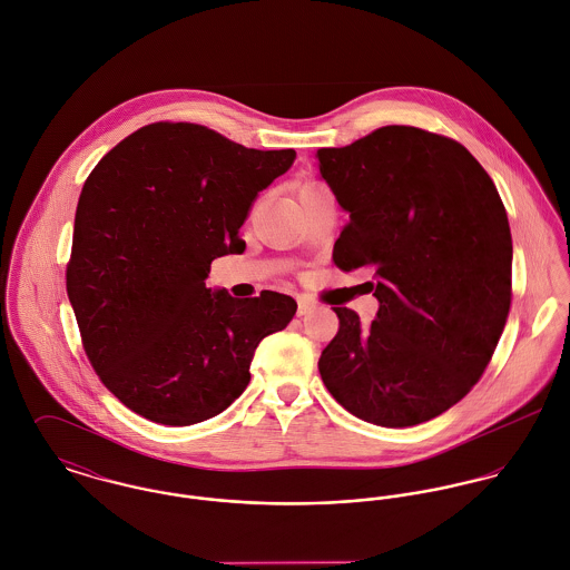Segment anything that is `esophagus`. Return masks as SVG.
Wrapping results in <instances>:
<instances>
[{"label":"esophagus","instance_id":"34e87169","mask_svg":"<svg viewBox=\"0 0 570 570\" xmlns=\"http://www.w3.org/2000/svg\"><path fill=\"white\" fill-rule=\"evenodd\" d=\"M311 311H313V304H311L306 297H299V299H297V315H308Z\"/></svg>","mask_w":570,"mask_h":570}]
</instances>
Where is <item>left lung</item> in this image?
<instances>
[{
	"mask_svg": "<svg viewBox=\"0 0 570 570\" xmlns=\"http://www.w3.org/2000/svg\"><path fill=\"white\" fill-rule=\"evenodd\" d=\"M318 173L350 212L334 264L367 268L380 302L363 327L332 308L338 332L318 372L352 415L404 429L429 422L483 376L511 306V232L499 190L459 141L382 127L318 148Z\"/></svg>",
	"mask_w": 570,
	"mask_h": 570,
	"instance_id": "obj_1",
	"label": "left lung"
}]
</instances>
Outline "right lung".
Segmentation results:
<instances>
[{"mask_svg": "<svg viewBox=\"0 0 570 570\" xmlns=\"http://www.w3.org/2000/svg\"><path fill=\"white\" fill-rule=\"evenodd\" d=\"M295 150H255L212 128L155 122L130 132L87 177L73 220L67 295L85 354L137 415L190 426L249 384L259 341L284 330L293 297L236 299L205 286L216 257L243 254L257 191Z\"/></svg>", "mask_w": 570, "mask_h": 570, "instance_id": "1", "label": "right lung"}]
</instances>
